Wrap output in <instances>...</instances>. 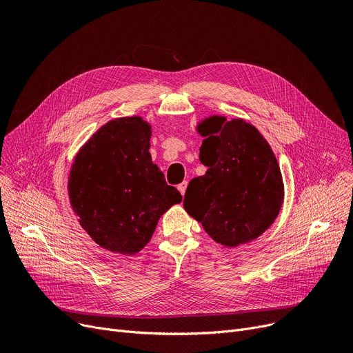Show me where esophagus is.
<instances>
[{
  "label": "esophagus",
  "mask_w": 353,
  "mask_h": 353,
  "mask_svg": "<svg viewBox=\"0 0 353 353\" xmlns=\"http://www.w3.org/2000/svg\"><path fill=\"white\" fill-rule=\"evenodd\" d=\"M177 189H179V192L181 193V196H184V193H185V189H187V181H183V183H180V184L177 185Z\"/></svg>",
  "instance_id": "34e87169"
}]
</instances>
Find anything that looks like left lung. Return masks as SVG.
Wrapping results in <instances>:
<instances>
[{
	"instance_id": "1",
	"label": "left lung",
	"mask_w": 353,
	"mask_h": 353,
	"mask_svg": "<svg viewBox=\"0 0 353 353\" xmlns=\"http://www.w3.org/2000/svg\"><path fill=\"white\" fill-rule=\"evenodd\" d=\"M199 130L205 136L200 161L207 172L187 185L183 205L214 241L248 243L272 224L283 204L278 161L261 133L241 119L213 116Z\"/></svg>"
}]
</instances>
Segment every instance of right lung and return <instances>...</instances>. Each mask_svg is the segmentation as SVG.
Listing matches in <instances>:
<instances>
[{
	"label": "right lung",
	"mask_w": 353,
	"mask_h": 353,
	"mask_svg": "<svg viewBox=\"0 0 353 353\" xmlns=\"http://www.w3.org/2000/svg\"><path fill=\"white\" fill-rule=\"evenodd\" d=\"M150 134L142 117L112 121L90 137L70 170L69 197L81 225L113 252L142 250L161 214L181 201L152 161Z\"/></svg>",
	"instance_id": "right-lung-1"
}]
</instances>
